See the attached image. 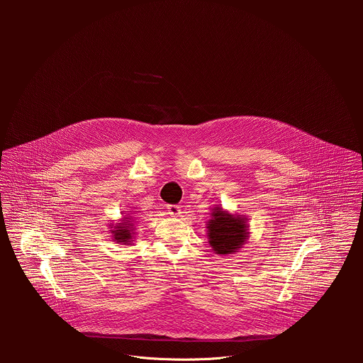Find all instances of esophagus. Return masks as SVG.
<instances>
[{"label":"esophagus","instance_id":"esophagus-1","mask_svg":"<svg viewBox=\"0 0 363 363\" xmlns=\"http://www.w3.org/2000/svg\"><path fill=\"white\" fill-rule=\"evenodd\" d=\"M167 211H169V213L170 215H173V216H179L180 213H182V209L179 206H173V204H170V206H167Z\"/></svg>","mask_w":363,"mask_h":363}]
</instances>
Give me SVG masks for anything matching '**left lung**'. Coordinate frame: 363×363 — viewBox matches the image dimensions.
I'll list each match as a JSON object with an SVG mask.
<instances>
[{"mask_svg":"<svg viewBox=\"0 0 363 363\" xmlns=\"http://www.w3.org/2000/svg\"><path fill=\"white\" fill-rule=\"evenodd\" d=\"M246 218L232 215L220 207L212 208L208 220V242L216 255L228 256L239 250L249 238Z\"/></svg>","mask_w":363,"mask_h":363,"instance_id":"obj_1","label":"left lung"}]
</instances>
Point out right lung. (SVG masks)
Masks as SVG:
<instances>
[{
  "instance_id": "obj_1",
  "label": "right lung",
  "mask_w": 363,
  "mask_h": 363,
  "mask_svg": "<svg viewBox=\"0 0 363 363\" xmlns=\"http://www.w3.org/2000/svg\"><path fill=\"white\" fill-rule=\"evenodd\" d=\"M134 219L133 216H127L123 218L121 223H117L114 230H111L113 233V240L117 243H123V245H130L131 239H133V226H134Z\"/></svg>"
}]
</instances>
